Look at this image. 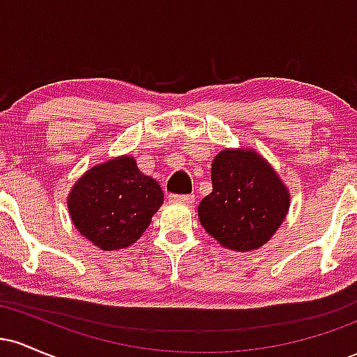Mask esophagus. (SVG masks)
<instances>
[{
    "mask_svg": "<svg viewBox=\"0 0 357 357\" xmlns=\"http://www.w3.org/2000/svg\"><path fill=\"white\" fill-rule=\"evenodd\" d=\"M169 199L173 203L192 204L195 203V195H169Z\"/></svg>",
    "mask_w": 357,
    "mask_h": 357,
    "instance_id": "34e87169",
    "label": "esophagus"
}]
</instances>
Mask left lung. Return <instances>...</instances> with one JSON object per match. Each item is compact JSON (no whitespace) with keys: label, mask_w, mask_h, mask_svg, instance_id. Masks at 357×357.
I'll use <instances>...</instances> for the list:
<instances>
[{"label":"left lung","mask_w":357,"mask_h":357,"mask_svg":"<svg viewBox=\"0 0 357 357\" xmlns=\"http://www.w3.org/2000/svg\"><path fill=\"white\" fill-rule=\"evenodd\" d=\"M213 191L198 206L203 228L225 248L257 250L272 238L290 206L277 171L253 149H223L211 165Z\"/></svg>","instance_id":"1"}]
</instances>
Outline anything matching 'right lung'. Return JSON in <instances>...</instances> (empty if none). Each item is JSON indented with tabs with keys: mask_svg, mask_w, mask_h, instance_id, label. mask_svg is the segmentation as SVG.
<instances>
[{
	"mask_svg": "<svg viewBox=\"0 0 357 357\" xmlns=\"http://www.w3.org/2000/svg\"><path fill=\"white\" fill-rule=\"evenodd\" d=\"M165 195L130 155L109 159L85 173L68 192V213L80 235L105 252L132 245L147 230Z\"/></svg>",
	"mask_w": 357,
	"mask_h": 357,
	"instance_id": "right-lung-1",
	"label": "right lung"
}]
</instances>
